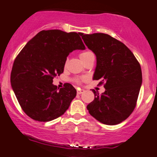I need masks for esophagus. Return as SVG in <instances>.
Segmentation results:
<instances>
[{"mask_svg":"<svg viewBox=\"0 0 157 157\" xmlns=\"http://www.w3.org/2000/svg\"><path fill=\"white\" fill-rule=\"evenodd\" d=\"M83 90H77V94H81L82 93H83Z\"/></svg>","mask_w":157,"mask_h":157,"instance_id":"1","label":"esophagus"}]
</instances>
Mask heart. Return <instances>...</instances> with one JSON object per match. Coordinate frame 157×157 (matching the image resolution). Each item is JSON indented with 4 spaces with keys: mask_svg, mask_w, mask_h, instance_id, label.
Returning a JSON list of instances; mask_svg holds the SVG:
<instances>
[{
    "mask_svg": "<svg viewBox=\"0 0 157 157\" xmlns=\"http://www.w3.org/2000/svg\"><path fill=\"white\" fill-rule=\"evenodd\" d=\"M91 54H92V53H91V52H89V51L82 52V53H80V60H83L84 59L86 58V57H87L88 56L91 55ZM76 82H80V80H79V79H77V80H76Z\"/></svg>",
    "mask_w": 157,
    "mask_h": 157,
    "instance_id": "1",
    "label": "heart"
}]
</instances>
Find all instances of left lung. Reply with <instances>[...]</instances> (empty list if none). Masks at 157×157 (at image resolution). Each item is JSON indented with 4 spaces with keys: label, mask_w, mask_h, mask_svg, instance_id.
Masks as SVG:
<instances>
[{
    "label": "left lung",
    "mask_w": 157,
    "mask_h": 157,
    "mask_svg": "<svg viewBox=\"0 0 157 157\" xmlns=\"http://www.w3.org/2000/svg\"><path fill=\"white\" fill-rule=\"evenodd\" d=\"M85 44L95 54L93 80L101 81L105 91L92 90L94 99L87 105L93 117L113 125L126 120L134 111L142 82V70L134 54L125 44L107 34H82Z\"/></svg>",
    "instance_id": "left-lung-1"
}]
</instances>
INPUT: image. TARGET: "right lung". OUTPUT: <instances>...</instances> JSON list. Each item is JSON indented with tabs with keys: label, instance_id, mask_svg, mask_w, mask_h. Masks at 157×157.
Returning a JSON list of instances; mask_svg holds the SVG:
<instances>
[{
	"label": "right lung",
	"instance_id": "right-lung-1",
	"mask_svg": "<svg viewBox=\"0 0 157 157\" xmlns=\"http://www.w3.org/2000/svg\"><path fill=\"white\" fill-rule=\"evenodd\" d=\"M82 33L43 30L30 40L14 61L11 85L20 105L29 117L48 122L66 112L77 91L71 84L57 89L54 77L63 72L66 58L85 50Z\"/></svg>",
	"mask_w": 157,
	"mask_h": 157
}]
</instances>
